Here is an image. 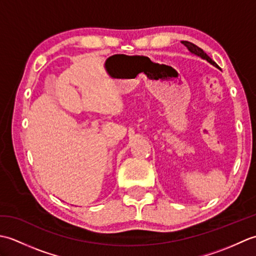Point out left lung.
Returning <instances> with one entry per match:
<instances>
[{
	"label": "left lung",
	"instance_id": "1",
	"mask_svg": "<svg viewBox=\"0 0 256 256\" xmlns=\"http://www.w3.org/2000/svg\"><path fill=\"white\" fill-rule=\"evenodd\" d=\"M182 42V44H184V46H186V47L188 48V50H189L190 52L194 54V55L200 57L201 59H204V60H206L209 64H211L212 66L219 68L218 64H216L214 60H212V59H211L208 55H206V54L202 50H201V48H199L197 45H194V44H192V42H187V40H184V42Z\"/></svg>",
	"mask_w": 256,
	"mask_h": 256
}]
</instances>
